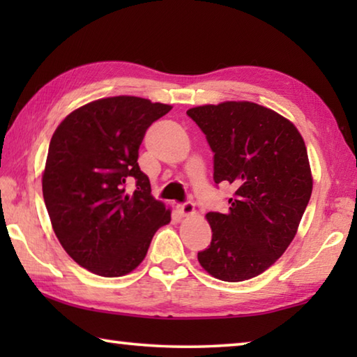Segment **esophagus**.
<instances>
[{
  "label": "esophagus",
  "mask_w": 357,
  "mask_h": 357,
  "mask_svg": "<svg viewBox=\"0 0 357 357\" xmlns=\"http://www.w3.org/2000/svg\"><path fill=\"white\" fill-rule=\"evenodd\" d=\"M178 209H179V213H181V215H183V217H189V215H192L193 213H195V208H193V203L192 202H184L183 204H179Z\"/></svg>",
  "instance_id": "1"
}]
</instances>
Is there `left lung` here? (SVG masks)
Here are the masks:
<instances>
[{
  "label": "left lung",
  "instance_id": "8db88e82",
  "mask_svg": "<svg viewBox=\"0 0 357 357\" xmlns=\"http://www.w3.org/2000/svg\"><path fill=\"white\" fill-rule=\"evenodd\" d=\"M187 114L214 153V183L236 189L227 214H206L213 239L198 261L219 280H249L273 266L298 231L313 185L305 143L291 121L253 102Z\"/></svg>",
  "mask_w": 357,
  "mask_h": 357
}]
</instances>
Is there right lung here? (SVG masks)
Masks as SVG:
<instances>
[{
	"mask_svg": "<svg viewBox=\"0 0 357 357\" xmlns=\"http://www.w3.org/2000/svg\"><path fill=\"white\" fill-rule=\"evenodd\" d=\"M172 110L135 96L99 99L72 112L52 137L42 193L68 255L102 277L140 264L151 239L172 220L138 167L146 129ZM136 181L134 194L125 185Z\"/></svg>",
	"mask_w": 357,
	"mask_h": 357,
	"instance_id": "1",
	"label": "right lung"
}]
</instances>
